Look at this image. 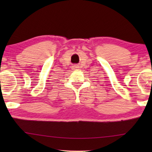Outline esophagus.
Masks as SVG:
<instances>
[{"label": "esophagus", "mask_w": 152, "mask_h": 152, "mask_svg": "<svg viewBox=\"0 0 152 152\" xmlns=\"http://www.w3.org/2000/svg\"><path fill=\"white\" fill-rule=\"evenodd\" d=\"M72 68L73 70H75V69H77V68H79V66L77 65H74V66H72Z\"/></svg>", "instance_id": "34e87169"}]
</instances>
